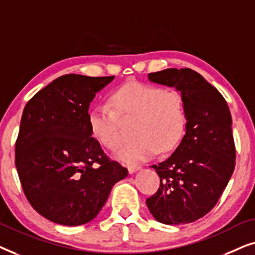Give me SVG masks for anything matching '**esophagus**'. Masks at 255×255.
I'll return each instance as SVG.
<instances>
[{
	"label": "esophagus",
	"mask_w": 255,
	"mask_h": 255,
	"mask_svg": "<svg viewBox=\"0 0 255 255\" xmlns=\"http://www.w3.org/2000/svg\"><path fill=\"white\" fill-rule=\"evenodd\" d=\"M140 168H141V166H139V165H128V173H130V174L137 172V170H139Z\"/></svg>",
	"instance_id": "1"
}]
</instances>
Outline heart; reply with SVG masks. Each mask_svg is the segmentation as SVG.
Instances as JSON below:
<instances>
[{"instance_id": "1", "label": "heart", "mask_w": 255, "mask_h": 255, "mask_svg": "<svg viewBox=\"0 0 255 255\" xmlns=\"http://www.w3.org/2000/svg\"><path fill=\"white\" fill-rule=\"evenodd\" d=\"M110 107L96 106L88 114L93 137L104 147L118 148L122 141V122L135 120L133 141L124 144L117 156L137 163L156 153L175 148L186 132L188 111L182 94L160 86L130 81L110 94Z\"/></svg>"}]
</instances>
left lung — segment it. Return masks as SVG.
Instances as JSON below:
<instances>
[{
	"label": "left lung",
	"mask_w": 255,
	"mask_h": 255,
	"mask_svg": "<svg viewBox=\"0 0 255 255\" xmlns=\"http://www.w3.org/2000/svg\"><path fill=\"white\" fill-rule=\"evenodd\" d=\"M155 83L175 87L186 100V134L165 161L153 165L160 187L146 204L160 223L184 224L217 204L236 166L232 118L221 93L190 68L149 73Z\"/></svg>",
	"instance_id": "left-lung-1"
}]
</instances>
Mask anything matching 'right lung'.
<instances>
[{"mask_svg": "<svg viewBox=\"0 0 255 255\" xmlns=\"http://www.w3.org/2000/svg\"><path fill=\"white\" fill-rule=\"evenodd\" d=\"M115 76L66 74L39 90L23 110L15 165L26 200L57 224L94 219L128 169L93 137L90 102Z\"/></svg>", "mask_w": 255, "mask_h": 255, "instance_id": "1", "label": "right lung"}]
</instances>
